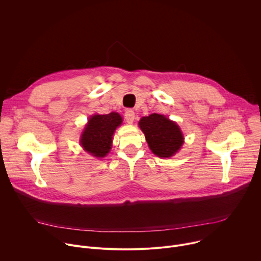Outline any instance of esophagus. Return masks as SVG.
<instances>
[{
	"mask_svg": "<svg viewBox=\"0 0 261 261\" xmlns=\"http://www.w3.org/2000/svg\"><path fill=\"white\" fill-rule=\"evenodd\" d=\"M124 117H125V120H126V121H127L129 124L133 123V121H134V118H135V114H134V111H133L132 109H127V110L125 111Z\"/></svg>",
	"mask_w": 261,
	"mask_h": 261,
	"instance_id": "obj_1",
	"label": "esophagus"
}]
</instances>
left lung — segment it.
Segmentation results:
<instances>
[{"label":"left lung","instance_id":"1","mask_svg":"<svg viewBox=\"0 0 261 261\" xmlns=\"http://www.w3.org/2000/svg\"><path fill=\"white\" fill-rule=\"evenodd\" d=\"M139 127L152 152L160 158L173 156L182 144V134L178 126L162 115L153 114L143 117Z\"/></svg>","mask_w":261,"mask_h":261}]
</instances>
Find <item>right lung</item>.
<instances>
[{"instance_id":"obj_1","label":"right lung","mask_w":261,"mask_h":261,"mask_svg":"<svg viewBox=\"0 0 261 261\" xmlns=\"http://www.w3.org/2000/svg\"><path fill=\"white\" fill-rule=\"evenodd\" d=\"M122 118L117 113L93 116L85 128L81 143L85 150L95 157H104L110 151L113 135Z\"/></svg>"}]
</instances>
